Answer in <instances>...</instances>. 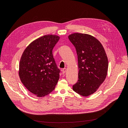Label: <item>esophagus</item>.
I'll use <instances>...</instances> for the list:
<instances>
[{"mask_svg":"<svg viewBox=\"0 0 128 128\" xmlns=\"http://www.w3.org/2000/svg\"><path fill=\"white\" fill-rule=\"evenodd\" d=\"M66 72V68L62 69V72L63 74H64Z\"/></svg>","mask_w":128,"mask_h":128,"instance_id":"34e87169","label":"esophagus"}]
</instances>
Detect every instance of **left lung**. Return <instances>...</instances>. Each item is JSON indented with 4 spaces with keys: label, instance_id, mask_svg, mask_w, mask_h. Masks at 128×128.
I'll use <instances>...</instances> for the list:
<instances>
[{
    "label": "left lung",
    "instance_id": "1",
    "mask_svg": "<svg viewBox=\"0 0 128 128\" xmlns=\"http://www.w3.org/2000/svg\"><path fill=\"white\" fill-rule=\"evenodd\" d=\"M68 38L75 48L79 70L78 80L72 89L87 96L97 90L106 78L108 67L106 54L100 42L89 34L75 33Z\"/></svg>",
    "mask_w": 128,
    "mask_h": 128
}]
</instances>
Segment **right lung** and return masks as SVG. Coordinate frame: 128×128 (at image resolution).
Wrapping results in <instances>:
<instances>
[{
	"mask_svg": "<svg viewBox=\"0 0 128 128\" xmlns=\"http://www.w3.org/2000/svg\"><path fill=\"white\" fill-rule=\"evenodd\" d=\"M60 37L48 34L30 43L23 53L19 64V76L24 86L38 97L54 90L59 79L60 69L52 50Z\"/></svg>",
	"mask_w": 128,
	"mask_h": 128,
	"instance_id": "obj_1",
	"label": "right lung"
}]
</instances>
